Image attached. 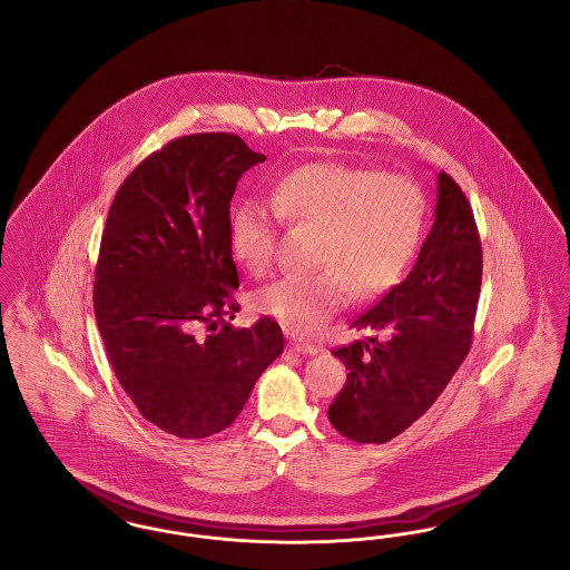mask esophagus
I'll list each match as a JSON object with an SVG mask.
<instances>
[{
    "instance_id": "34e87169",
    "label": "esophagus",
    "mask_w": 570,
    "mask_h": 570,
    "mask_svg": "<svg viewBox=\"0 0 570 570\" xmlns=\"http://www.w3.org/2000/svg\"><path fill=\"white\" fill-rule=\"evenodd\" d=\"M291 348L298 354H316L321 348L316 346V344H312V342H305V340H301V337H295V335H291Z\"/></svg>"
}]
</instances>
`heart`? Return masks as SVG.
<instances>
[{
	"instance_id": "obj_1",
	"label": "heart",
	"mask_w": 570,
	"mask_h": 570,
	"mask_svg": "<svg viewBox=\"0 0 570 570\" xmlns=\"http://www.w3.org/2000/svg\"><path fill=\"white\" fill-rule=\"evenodd\" d=\"M269 205L249 200L230 219V249L247 272L269 269L275 217L316 228L312 273H291L256 291L254 305L297 333L325 325L351 295L376 297L412 263L428 217L414 179L348 163H309L273 186Z\"/></svg>"
}]
</instances>
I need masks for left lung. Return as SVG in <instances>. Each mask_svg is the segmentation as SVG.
Wrapping results in <instances>:
<instances>
[{
    "mask_svg": "<svg viewBox=\"0 0 570 570\" xmlns=\"http://www.w3.org/2000/svg\"><path fill=\"white\" fill-rule=\"evenodd\" d=\"M483 249L458 181L438 175L435 222L416 265L354 318L370 337L335 348L348 379L328 406L331 425L358 444H382L421 419L470 353Z\"/></svg>",
    "mask_w": 570,
    "mask_h": 570,
    "instance_id": "obj_1",
    "label": "left lung"
}]
</instances>
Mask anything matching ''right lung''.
<instances>
[{
    "mask_svg": "<svg viewBox=\"0 0 570 570\" xmlns=\"http://www.w3.org/2000/svg\"><path fill=\"white\" fill-rule=\"evenodd\" d=\"M228 132L179 136L126 177L110 205L94 312L110 367L138 412L177 438L219 434L284 351L273 318L235 328L239 273L230 198L265 163Z\"/></svg>",
    "mask_w": 570,
    "mask_h": 570,
    "instance_id": "obj_1",
    "label": "right lung"
}]
</instances>
